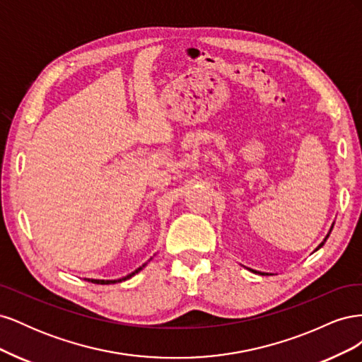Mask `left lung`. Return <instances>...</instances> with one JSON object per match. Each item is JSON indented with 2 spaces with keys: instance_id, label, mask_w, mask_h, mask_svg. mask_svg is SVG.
<instances>
[{
  "instance_id": "1",
  "label": "left lung",
  "mask_w": 362,
  "mask_h": 362,
  "mask_svg": "<svg viewBox=\"0 0 362 362\" xmlns=\"http://www.w3.org/2000/svg\"><path fill=\"white\" fill-rule=\"evenodd\" d=\"M327 237H329V234H327V235H326V238H325V242H326V240H327ZM322 246H323V243H322V245H320L319 247H322ZM319 247H317V249H319ZM261 275H262V273H261Z\"/></svg>"
}]
</instances>
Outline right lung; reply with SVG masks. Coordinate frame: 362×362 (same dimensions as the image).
I'll list each match as a JSON object with an SVG mask.
<instances>
[{
  "mask_svg": "<svg viewBox=\"0 0 362 362\" xmlns=\"http://www.w3.org/2000/svg\"><path fill=\"white\" fill-rule=\"evenodd\" d=\"M144 267H145V264L141 266V267H139L137 270H134L133 273H129L128 276H125V278H122V279H119V281H104V279H87V281H89V282H93V284H103V286H104V284H115V282H122V281H125V279H128V278H131V276H134L136 273H139V272H140L141 269H144Z\"/></svg>",
  "mask_w": 362,
  "mask_h": 362,
  "instance_id": "right-lung-1",
  "label": "right lung"
}]
</instances>
